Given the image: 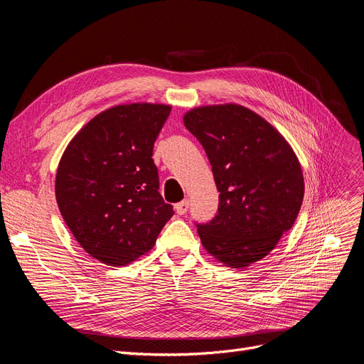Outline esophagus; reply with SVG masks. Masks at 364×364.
I'll return each mask as SVG.
<instances>
[{"label": "esophagus", "mask_w": 364, "mask_h": 364, "mask_svg": "<svg viewBox=\"0 0 364 364\" xmlns=\"http://www.w3.org/2000/svg\"><path fill=\"white\" fill-rule=\"evenodd\" d=\"M188 209V200H181L176 205V211L178 215H184Z\"/></svg>", "instance_id": "34e87169"}]
</instances>
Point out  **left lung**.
Wrapping results in <instances>:
<instances>
[{
    "label": "left lung",
    "mask_w": 364,
    "mask_h": 364,
    "mask_svg": "<svg viewBox=\"0 0 364 364\" xmlns=\"http://www.w3.org/2000/svg\"><path fill=\"white\" fill-rule=\"evenodd\" d=\"M183 122L203 146L220 192L218 214L198 224L200 242L225 267L246 269L294 225L304 199L301 164L282 134L245 106H199Z\"/></svg>",
    "instance_id": "obj_1"
}]
</instances>
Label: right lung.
Masks as SVG:
<instances>
[{"label":"right lung","mask_w":364,"mask_h":364,"mask_svg":"<svg viewBox=\"0 0 364 364\" xmlns=\"http://www.w3.org/2000/svg\"><path fill=\"white\" fill-rule=\"evenodd\" d=\"M171 106H112L69 141L55 174V200L73 237L92 258L112 267L147 254L172 205L159 193L153 144Z\"/></svg>","instance_id":"obj_1"}]
</instances>
